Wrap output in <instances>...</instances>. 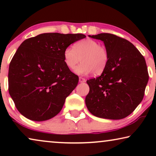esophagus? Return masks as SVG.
I'll return each mask as SVG.
<instances>
[{"mask_svg": "<svg viewBox=\"0 0 156 156\" xmlns=\"http://www.w3.org/2000/svg\"><path fill=\"white\" fill-rule=\"evenodd\" d=\"M79 80H80V82H86V80H85L84 78L82 77V76H80V77L79 78Z\"/></svg>", "mask_w": 156, "mask_h": 156, "instance_id": "1", "label": "esophagus"}]
</instances>
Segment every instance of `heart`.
I'll return each instance as SVG.
<instances>
[{
    "label": "heart",
    "mask_w": 156,
    "mask_h": 156,
    "mask_svg": "<svg viewBox=\"0 0 156 156\" xmlns=\"http://www.w3.org/2000/svg\"><path fill=\"white\" fill-rule=\"evenodd\" d=\"M63 56L65 65L71 70L75 69L82 60V63L75 69L80 75L91 72L100 75L105 71L109 62L107 48L91 39L80 40L74 44L73 48H66Z\"/></svg>",
    "instance_id": "b5f03b06"
}]
</instances>
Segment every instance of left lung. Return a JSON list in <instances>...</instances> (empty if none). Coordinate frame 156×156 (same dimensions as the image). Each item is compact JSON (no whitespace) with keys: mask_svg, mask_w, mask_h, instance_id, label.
Returning <instances> with one entry per match:
<instances>
[{"mask_svg":"<svg viewBox=\"0 0 156 156\" xmlns=\"http://www.w3.org/2000/svg\"><path fill=\"white\" fill-rule=\"evenodd\" d=\"M89 37L104 42L109 62L101 76L87 81V107L100 118H125L144 99L149 78L145 58L131 42L119 36L101 33Z\"/></svg>","mask_w":156,"mask_h":156,"instance_id":"8db88e82","label":"left lung"}]
</instances>
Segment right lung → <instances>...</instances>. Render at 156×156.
<instances>
[{
	"instance_id": "add662e5",
	"label": "right lung",
	"mask_w": 156,
	"mask_h": 156,
	"mask_svg": "<svg viewBox=\"0 0 156 156\" xmlns=\"http://www.w3.org/2000/svg\"><path fill=\"white\" fill-rule=\"evenodd\" d=\"M84 37L83 34L42 33L22 42L8 71V91L21 114L42 121L60 112L79 82L65 65L64 51Z\"/></svg>"
}]
</instances>
